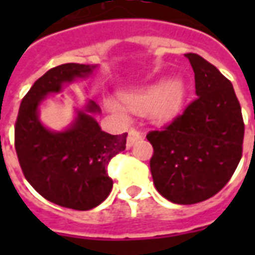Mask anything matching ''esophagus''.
Listing matches in <instances>:
<instances>
[{
  "label": "esophagus",
  "instance_id": "obj_1",
  "mask_svg": "<svg viewBox=\"0 0 255 255\" xmlns=\"http://www.w3.org/2000/svg\"><path fill=\"white\" fill-rule=\"evenodd\" d=\"M142 138V133L138 132V131H135V129H129V132H128V136H127V147H132L133 143L138 140V139Z\"/></svg>",
  "mask_w": 255,
  "mask_h": 255
}]
</instances>
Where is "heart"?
<instances>
[{
	"instance_id": "1",
	"label": "heart",
	"mask_w": 255,
	"mask_h": 255,
	"mask_svg": "<svg viewBox=\"0 0 255 255\" xmlns=\"http://www.w3.org/2000/svg\"><path fill=\"white\" fill-rule=\"evenodd\" d=\"M184 83L180 79H172L168 83L151 84L143 89L123 94V101L133 112H146L150 109V116L155 122L169 120L180 111L184 101ZM106 108L116 116L126 117V108L116 100L108 98Z\"/></svg>"
}]
</instances>
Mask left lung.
Masks as SVG:
<instances>
[{
	"instance_id": "left-lung-1",
	"label": "left lung",
	"mask_w": 255,
	"mask_h": 255,
	"mask_svg": "<svg viewBox=\"0 0 255 255\" xmlns=\"http://www.w3.org/2000/svg\"><path fill=\"white\" fill-rule=\"evenodd\" d=\"M195 75L197 98L146 138L153 146L150 171L168 201L191 205L224 187L242 158L245 123L228 79L195 53L184 54Z\"/></svg>"
}]
</instances>
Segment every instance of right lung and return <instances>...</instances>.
Wrapping results in <instances>:
<instances>
[{"mask_svg": "<svg viewBox=\"0 0 255 255\" xmlns=\"http://www.w3.org/2000/svg\"><path fill=\"white\" fill-rule=\"evenodd\" d=\"M94 68L69 63L49 69L24 95L14 124V149L27 182L47 201L73 210H90L108 198L113 187L108 165L126 149L127 132H105L84 112L69 129L53 132L39 122L38 106L49 93L61 91L63 83L84 78ZM86 111L100 108L90 101Z\"/></svg>", "mask_w": 255, "mask_h": 255, "instance_id": "add662e5", "label": "right lung"}]
</instances>
